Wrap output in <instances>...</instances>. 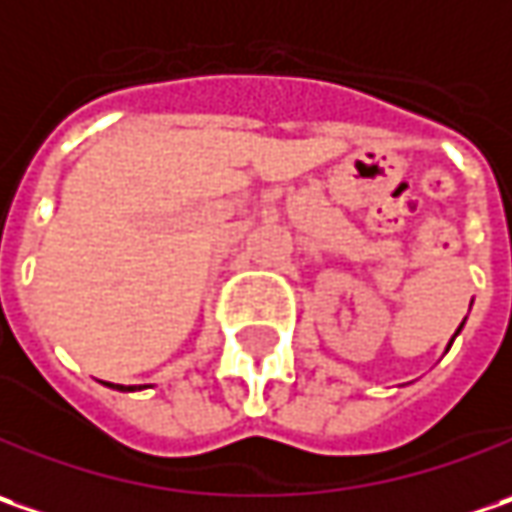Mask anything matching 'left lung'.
Instances as JSON below:
<instances>
[{
	"instance_id": "left-lung-1",
	"label": "left lung",
	"mask_w": 512,
	"mask_h": 512,
	"mask_svg": "<svg viewBox=\"0 0 512 512\" xmlns=\"http://www.w3.org/2000/svg\"><path fill=\"white\" fill-rule=\"evenodd\" d=\"M458 329H461V326H458ZM456 335H458V332H456Z\"/></svg>"
}]
</instances>
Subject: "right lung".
Listing matches in <instances>:
<instances>
[{
    "instance_id": "add662e5",
    "label": "right lung",
    "mask_w": 512,
    "mask_h": 512,
    "mask_svg": "<svg viewBox=\"0 0 512 512\" xmlns=\"http://www.w3.org/2000/svg\"><path fill=\"white\" fill-rule=\"evenodd\" d=\"M114 389H125V387H120V384H117V387H114ZM128 389H137V387H128Z\"/></svg>"
}]
</instances>
